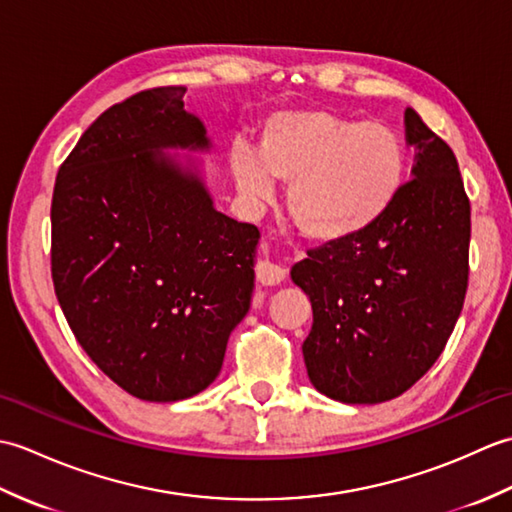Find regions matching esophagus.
<instances>
[{"mask_svg": "<svg viewBox=\"0 0 512 512\" xmlns=\"http://www.w3.org/2000/svg\"><path fill=\"white\" fill-rule=\"evenodd\" d=\"M255 277L262 286H279L281 281L286 279V268H281L279 264H273L266 259V262H259Z\"/></svg>", "mask_w": 512, "mask_h": 512, "instance_id": "1", "label": "esophagus"}]
</instances>
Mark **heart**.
Segmentation results:
<instances>
[{
  "label": "heart",
  "instance_id": "heart-1",
  "mask_svg": "<svg viewBox=\"0 0 512 512\" xmlns=\"http://www.w3.org/2000/svg\"><path fill=\"white\" fill-rule=\"evenodd\" d=\"M237 189L266 202L273 180L288 187V211L303 235L336 242L385 215L405 180L407 154L394 129L352 121L323 107L270 114L257 132V154L231 151Z\"/></svg>",
  "mask_w": 512,
  "mask_h": 512
}]
</instances>
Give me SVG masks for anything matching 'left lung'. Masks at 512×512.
Listing matches in <instances>:
<instances>
[{
	"instance_id": "obj_1",
	"label": "left lung",
	"mask_w": 512,
	"mask_h": 512,
	"mask_svg": "<svg viewBox=\"0 0 512 512\" xmlns=\"http://www.w3.org/2000/svg\"><path fill=\"white\" fill-rule=\"evenodd\" d=\"M413 180L365 231L310 248L290 277L312 303L303 361L347 405L396 398L429 372L469 286L471 202L451 147L405 112Z\"/></svg>"
}]
</instances>
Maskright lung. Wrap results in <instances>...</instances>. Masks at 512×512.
Masks as SVG:
<instances>
[{
    "label": "right lung",
    "mask_w": 512,
    "mask_h": 512,
    "mask_svg": "<svg viewBox=\"0 0 512 512\" xmlns=\"http://www.w3.org/2000/svg\"><path fill=\"white\" fill-rule=\"evenodd\" d=\"M187 88L112 105L59 167L52 281L96 367L140 400H184L220 374L253 292L255 224L215 211L202 180L165 147L209 149Z\"/></svg>",
    "instance_id": "1"
}]
</instances>
